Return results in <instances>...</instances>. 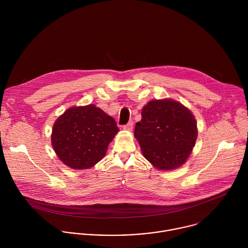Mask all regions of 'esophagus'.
<instances>
[{
  "instance_id": "1",
  "label": "esophagus",
  "mask_w": 248,
  "mask_h": 248,
  "mask_svg": "<svg viewBox=\"0 0 248 248\" xmlns=\"http://www.w3.org/2000/svg\"><path fill=\"white\" fill-rule=\"evenodd\" d=\"M123 129H124L125 131L132 132V131H133V123H132V122H129L128 124H126V125L123 126Z\"/></svg>"
}]
</instances>
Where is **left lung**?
<instances>
[{"label":"left lung","instance_id":"left-lung-1","mask_svg":"<svg viewBox=\"0 0 248 248\" xmlns=\"http://www.w3.org/2000/svg\"><path fill=\"white\" fill-rule=\"evenodd\" d=\"M135 138L144 157L162 171L180 167L190 156L198 138L197 121L187 107L173 99L151 100L142 108Z\"/></svg>","mask_w":248,"mask_h":248}]
</instances>
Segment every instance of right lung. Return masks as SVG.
Wrapping results in <instances>:
<instances>
[{
  "mask_svg": "<svg viewBox=\"0 0 248 248\" xmlns=\"http://www.w3.org/2000/svg\"><path fill=\"white\" fill-rule=\"evenodd\" d=\"M119 132L115 120L98 107L69 108L53 124L51 145L58 158L74 170L94 166Z\"/></svg>",
  "mask_w": 248,
  "mask_h": 248,
  "instance_id": "1",
  "label": "right lung"
}]
</instances>
